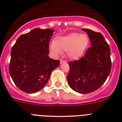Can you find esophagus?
I'll list each match as a JSON object with an SVG mask.
<instances>
[{
	"mask_svg": "<svg viewBox=\"0 0 122 122\" xmlns=\"http://www.w3.org/2000/svg\"><path fill=\"white\" fill-rule=\"evenodd\" d=\"M66 62V61L65 60H62V59H61V60H60V63H63V62Z\"/></svg>",
	"mask_w": 122,
	"mask_h": 122,
	"instance_id": "obj_1",
	"label": "esophagus"
}]
</instances>
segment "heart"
<instances>
[{
    "instance_id": "b5f03b06",
    "label": "heart",
    "mask_w": 122,
    "mask_h": 122,
    "mask_svg": "<svg viewBox=\"0 0 122 122\" xmlns=\"http://www.w3.org/2000/svg\"><path fill=\"white\" fill-rule=\"evenodd\" d=\"M90 43V38L86 34H69L56 39L51 45V50L57 55L62 51H67V56L72 60H77L83 55Z\"/></svg>"
}]
</instances>
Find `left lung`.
<instances>
[{
  "instance_id": "obj_1",
  "label": "left lung",
  "mask_w": 122,
  "mask_h": 122,
  "mask_svg": "<svg viewBox=\"0 0 122 122\" xmlns=\"http://www.w3.org/2000/svg\"><path fill=\"white\" fill-rule=\"evenodd\" d=\"M88 35L91 45L85 56L68 62L67 76L69 85L73 90L86 94L98 90L106 80L112 67L111 50L99 32L82 29Z\"/></svg>"
}]
</instances>
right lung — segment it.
<instances>
[{
  "label": "right lung",
  "mask_w": 122,
  "mask_h": 122,
  "mask_svg": "<svg viewBox=\"0 0 122 122\" xmlns=\"http://www.w3.org/2000/svg\"><path fill=\"white\" fill-rule=\"evenodd\" d=\"M54 30L36 28L22 34L11 50L9 72L15 84L26 93H34L45 86L60 60L48 56Z\"/></svg>",
  "instance_id": "1"
}]
</instances>
